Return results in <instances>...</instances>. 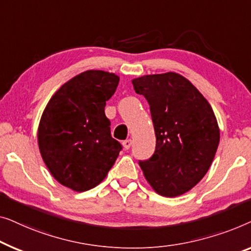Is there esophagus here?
Returning <instances> with one entry per match:
<instances>
[{
  "label": "esophagus",
  "mask_w": 251,
  "mask_h": 251,
  "mask_svg": "<svg viewBox=\"0 0 251 251\" xmlns=\"http://www.w3.org/2000/svg\"><path fill=\"white\" fill-rule=\"evenodd\" d=\"M130 146H132V140H126L123 142V147H124L125 150H128Z\"/></svg>",
  "instance_id": "obj_1"
}]
</instances>
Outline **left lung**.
<instances>
[{"label":"left lung","mask_w":251,"mask_h":251,"mask_svg":"<svg viewBox=\"0 0 251 251\" xmlns=\"http://www.w3.org/2000/svg\"><path fill=\"white\" fill-rule=\"evenodd\" d=\"M132 84L149 102L157 139L153 156L140 161L144 177L162 197L184 195L206 175L220 144L213 108L177 73L144 75Z\"/></svg>","instance_id":"left-lung-1"}]
</instances>
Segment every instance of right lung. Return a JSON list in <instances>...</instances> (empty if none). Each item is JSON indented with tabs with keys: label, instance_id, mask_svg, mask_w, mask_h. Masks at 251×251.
Masks as SVG:
<instances>
[{
	"label": "right lung",
	"instance_id": "1",
	"mask_svg": "<svg viewBox=\"0 0 251 251\" xmlns=\"http://www.w3.org/2000/svg\"><path fill=\"white\" fill-rule=\"evenodd\" d=\"M118 83L114 73L86 70L61 85L42 114L37 129L42 159L56 181L73 191L100 184L122 150L104 114Z\"/></svg>",
	"mask_w": 251,
	"mask_h": 251
}]
</instances>
